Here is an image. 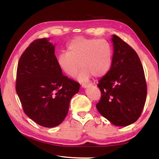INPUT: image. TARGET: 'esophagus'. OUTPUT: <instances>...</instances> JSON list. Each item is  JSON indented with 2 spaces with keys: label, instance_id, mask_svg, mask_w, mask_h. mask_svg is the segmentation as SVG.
I'll return each instance as SVG.
<instances>
[{
  "label": "esophagus",
  "instance_id": "obj_1",
  "mask_svg": "<svg viewBox=\"0 0 159 159\" xmlns=\"http://www.w3.org/2000/svg\"><path fill=\"white\" fill-rule=\"evenodd\" d=\"M90 84H88V83H83L82 84V87L83 88H88V86H89Z\"/></svg>",
  "mask_w": 159,
  "mask_h": 159
}]
</instances>
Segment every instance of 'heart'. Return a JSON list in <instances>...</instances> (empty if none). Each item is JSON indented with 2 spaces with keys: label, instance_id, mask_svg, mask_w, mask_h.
I'll use <instances>...</instances> for the list:
<instances>
[{
  "label": "heart",
  "instance_id": "obj_1",
  "mask_svg": "<svg viewBox=\"0 0 159 159\" xmlns=\"http://www.w3.org/2000/svg\"><path fill=\"white\" fill-rule=\"evenodd\" d=\"M113 52L111 45L104 39L76 37L67 45V52L57 57L58 66L67 76L74 77L81 66L77 79L86 81L95 75L103 76L111 66Z\"/></svg>",
  "mask_w": 159,
  "mask_h": 159
}]
</instances>
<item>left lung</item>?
I'll return each mask as SVG.
<instances>
[{
	"instance_id": "left-lung-1",
	"label": "left lung",
	"mask_w": 159,
	"mask_h": 159,
	"mask_svg": "<svg viewBox=\"0 0 159 159\" xmlns=\"http://www.w3.org/2000/svg\"><path fill=\"white\" fill-rule=\"evenodd\" d=\"M111 41V66L99 80L102 97L96 107L113 125L127 126L140 116L146 101L147 83L135 51L116 35Z\"/></svg>"
}]
</instances>
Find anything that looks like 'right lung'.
I'll return each instance as SVG.
<instances>
[{
	"instance_id": "right-lung-1",
	"label": "right lung",
	"mask_w": 159,
	"mask_h": 159,
	"mask_svg": "<svg viewBox=\"0 0 159 159\" xmlns=\"http://www.w3.org/2000/svg\"><path fill=\"white\" fill-rule=\"evenodd\" d=\"M79 88V83L63 75L49 39L32 42L21 55L16 91L24 111L37 124L45 128L61 124Z\"/></svg>"
}]
</instances>
